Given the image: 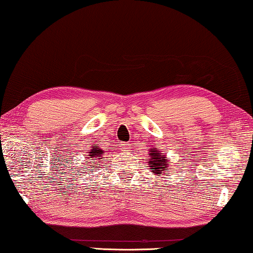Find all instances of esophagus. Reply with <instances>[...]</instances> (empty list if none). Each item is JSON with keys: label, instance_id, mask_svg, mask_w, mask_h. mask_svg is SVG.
Instances as JSON below:
<instances>
[{"label": "esophagus", "instance_id": "obj_1", "mask_svg": "<svg viewBox=\"0 0 253 253\" xmlns=\"http://www.w3.org/2000/svg\"><path fill=\"white\" fill-rule=\"evenodd\" d=\"M130 144L129 143H123L122 145H121V148H122L123 151H129L130 150Z\"/></svg>", "mask_w": 253, "mask_h": 253}]
</instances>
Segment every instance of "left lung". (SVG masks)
Returning <instances> with one entry per match:
<instances>
[{"instance_id": "left-lung-1", "label": "left lung", "mask_w": 253, "mask_h": 253, "mask_svg": "<svg viewBox=\"0 0 253 253\" xmlns=\"http://www.w3.org/2000/svg\"><path fill=\"white\" fill-rule=\"evenodd\" d=\"M150 159L147 160L148 167L152 169L154 175L161 176L168 172V166L170 162L167 160L166 154L161 153L160 151H158L157 148H150Z\"/></svg>"}]
</instances>
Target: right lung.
<instances>
[{"label":"right lung","mask_w":253,"mask_h":253,"mask_svg":"<svg viewBox=\"0 0 253 253\" xmlns=\"http://www.w3.org/2000/svg\"><path fill=\"white\" fill-rule=\"evenodd\" d=\"M103 155V150L99 147L98 144H93L91 146V150L88 151V155L87 158H86V160L91 161L89 162V168H94L96 169L99 167V166H95V165H99L100 162V159L102 158Z\"/></svg>","instance_id":"add662e5"}]
</instances>
